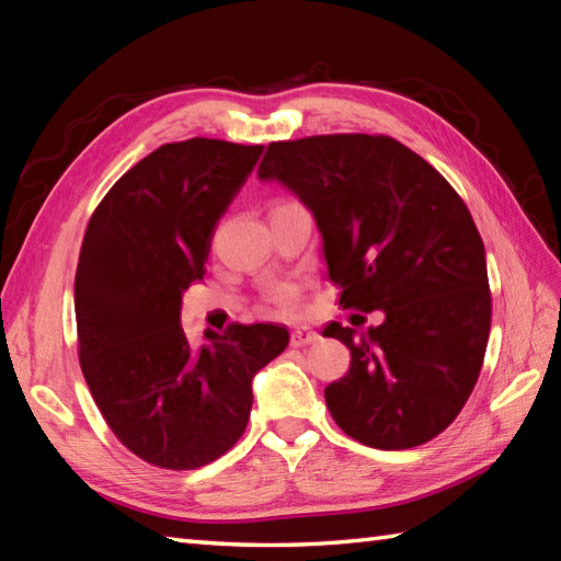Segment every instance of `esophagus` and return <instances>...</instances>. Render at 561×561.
<instances>
[{
    "instance_id": "34e87169",
    "label": "esophagus",
    "mask_w": 561,
    "mask_h": 561,
    "mask_svg": "<svg viewBox=\"0 0 561 561\" xmlns=\"http://www.w3.org/2000/svg\"><path fill=\"white\" fill-rule=\"evenodd\" d=\"M320 335L318 332L313 330V328H306V325H301V328H294L291 330V347H306V344H311V342H316Z\"/></svg>"
}]
</instances>
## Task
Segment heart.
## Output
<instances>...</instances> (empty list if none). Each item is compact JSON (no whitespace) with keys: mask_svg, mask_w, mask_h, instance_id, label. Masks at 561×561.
I'll list each match as a JSON object with an SVG mask.
<instances>
[{"mask_svg":"<svg viewBox=\"0 0 561 561\" xmlns=\"http://www.w3.org/2000/svg\"><path fill=\"white\" fill-rule=\"evenodd\" d=\"M296 296H299L296 284L284 282V284H279V287L272 289V304L277 306L282 313H291L296 308Z\"/></svg>","mask_w":561,"mask_h":561,"instance_id":"heart-1","label":"heart"}]
</instances>
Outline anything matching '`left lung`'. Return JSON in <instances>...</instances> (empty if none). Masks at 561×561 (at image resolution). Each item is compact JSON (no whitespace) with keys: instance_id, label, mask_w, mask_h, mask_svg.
<instances>
[{"instance_id":"1","label":"left lung","mask_w":561,"mask_h":561,"mask_svg":"<svg viewBox=\"0 0 561 561\" xmlns=\"http://www.w3.org/2000/svg\"><path fill=\"white\" fill-rule=\"evenodd\" d=\"M257 178L313 211L340 304L386 316L366 330L325 328L352 354L325 388L332 420L380 450L438 436L478 383L492 323L484 243L460 195L386 135L272 141Z\"/></svg>"}]
</instances>
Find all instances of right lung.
I'll use <instances>...</instances> for the list:
<instances>
[{"label": "right lung", "instance_id": "add662e5", "mask_svg": "<svg viewBox=\"0 0 561 561\" xmlns=\"http://www.w3.org/2000/svg\"><path fill=\"white\" fill-rule=\"evenodd\" d=\"M262 147L193 137L135 163L91 214L75 311L79 364L103 420L137 458L197 470L233 448L253 376L287 347L282 325H181L183 291L205 274L211 236Z\"/></svg>", "mask_w": 561, "mask_h": 561}]
</instances>
